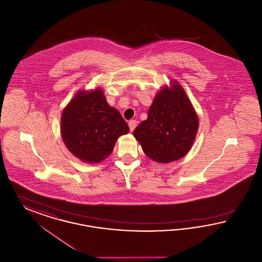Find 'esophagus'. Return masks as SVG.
<instances>
[{
    "label": "esophagus",
    "mask_w": 262,
    "mask_h": 262,
    "mask_svg": "<svg viewBox=\"0 0 262 262\" xmlns=\"http://www.w3.org/2000/svg\"><path fill=\"white\" fill-rule=\"evenodd\" d=\"M136 126H137V121H136V120H130L128 122V126H129L130 132H133L136 128Z\"/></svg>",
    "instance_id": "obj_1"
}]
</instances>
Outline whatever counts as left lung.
<instances>
[{
    "instance_id": "1",
    "label": "left lung",
    "mask_w": 262,
    "mask_h": 262,
    "mask_svg": "<svg viewBox=\"0 0 262 262\" xmlns=\"http://www.w3.org/2000/svg\"><path fill=\"white\" fill-rule=\"evenodd\" d=\"M199 127L198 116L179 84L164 88L148 110V118L134 130L147 156L159 163L184 157Z\"/></svg>"
}]
</instances>
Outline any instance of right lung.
<instances>
[{"label":"right lung","instance_id":"1","mask_svg":"<svg viewBox=\"0 0 262 262\" xmlns=\"http://www.w3.org/2000/svg\"><path fill=\"white\" fill-rule=\"evenodd\" d=\"M128 130L126 121L108 105L100 89L78 93L61 116L65 145L76 157L89 163H98L109 156L118 137Z\"/></svg>","mask_w":262,"mask_h":262}]
</instances>
